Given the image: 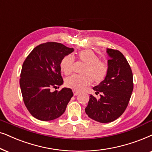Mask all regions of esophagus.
<instances>
[{"instance_id":"1","label":"esophagus","mask_w":152,"mask_h":152,"mask_svg":"<svg viewBox=\"0 0 152 152\" xmlns=\"http://www.w3.org/2000/svg\"><path fill=\"white\" fill-rule=\"evenodd\" d=\"M73 92H74V96H77V95L79 94V92H78V91L76 90H73Z\"/></svg>"}]
</instances>
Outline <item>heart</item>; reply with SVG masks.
Here are the masks:
<instances>
[{
  "label": "heart",
  "instance_id": "obj_1",
  "mask_svg": "<svg viewBox=\"0 0 152 152\" xmlns=\"http://www.w3.org/2000/svg\"><path fill=\"white\" fill-rule=\"evenodd\" d=\"M78 58L86 64L84 69L83 76L73 75L66 78L65 84L69 88L76 91H80L90 86L92 80L96 83H99L106 77L108 68L106 64L100 61V58L92 50L87 49L78 53ZM74 64V58L67 55L62 58L60 62V68L64 74H72Z\"/></svg>",
  "mask_w": 152,
  "mask_h": 152
}]
</instances>
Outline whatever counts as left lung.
<instances>
[{
  "mask_svg": "<svg viewBox=\"0 0 152 152\" xmlns=\"http://www.w3.org/2000/svg\"><path fill=\"white\" fill-rule=\"evenodd\" d=\"M108 74L105 79L93 88L100 98L90 96L86 114L90 118L101 123L117 120L128 106L133 89V73L126 58L120 51L107 48Z\"/></svg>",
  "mask_w": 152,
  "mask_h": 152,
  "instance_id": "8db88e82",
  "label": "left lung"
}]
</instances>
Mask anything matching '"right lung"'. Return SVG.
Instances as JSON below:
<instances>
[{
    "label": "right lung",
    "mask_w": 152,
    "mask_h": 152,
    "mask_svg": "<svg viewBox=\"0 0 152 152\" xmlns=\"http://www.w3.org/2000/svg\"><path fill=\"white\" fill-rule=\"evenodd\" d=\"M74 50L60 43L46 42L34 48L23 62L19 80L22 96L28 110L37 120H55L65 111L72 90L51 89L63 83L60 62Z\"/></svg>",
    "instance_id": "obj_1"
}]
</instances>
